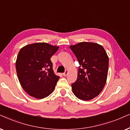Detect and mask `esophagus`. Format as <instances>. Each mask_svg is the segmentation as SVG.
<instances>
[{"mask_svg":"<svg viewBox=\"0 0 130 130\" xmlns=\"http://www.w3.org/2000/svg\"><path fill=\"white\" fill-rule=\"evenodd\" d=\"M68 70H66L65 71V72H63V76H67V75H68Z\"/></svg>","mask_w":130,"mask_h":130,"instance_id":"34e87169","label":"esophagus"}]
</instances>
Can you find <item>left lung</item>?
Returning <instances> with one entry per match:
<instances>
[{
  "label": "left lung",
  "instance_id": "1",
  "mask_svg": "<svg viewBox=\"0 0 130 130\" xmlns=\"http://www.w3.org/2000/svg\"><path fill=\"white\" fill-rule=\"evenodd\" d=\"M79 66L77 79L71 84L74 95L82 100H89L102 91L108 76L109 58L102 46L91 42H81L70 46Z\"/></svg>",
  "mask_w": 130,
  "mask_h": 130
}]
</instances>
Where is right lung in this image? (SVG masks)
<instances>
[{
  "label": "right lung",
  "instance_id": "obj_1",
  "mask_svg": "<svg viewBox=\"0 0 130 130\" xmlns=\"http://www.w3.org/2000/svg\"><path fill=\"white\" fill-rule=\"evenodd\" d=\"M58 46L46 43H36L21 49L16 60L20 83L30 96L43 99L54 90L59 77L55 74L51 58Z\"/></svg>",
  "mask_w": 130,
  "mask_h": 130
}]
</instances>
